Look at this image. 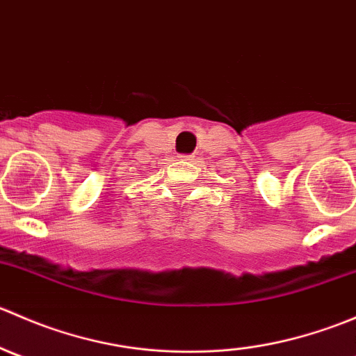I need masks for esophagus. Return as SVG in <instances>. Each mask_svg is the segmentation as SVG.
Instances as JSON below:
<instances>
[{
  "instance_id": "esophagus-1",
  "label": "esophagus",
  "mask_w": 356,
  "mask_h": 356,
  "mask_svg": "<svg viewBox=\"0 0 356 356\" xmlns=\"http://www.w3.org/2000/svg\"><path fill=\"white\" fill-rule=\"evenodd\" d=\"M182 160H193V155H181Z\"/></svg>"
}]
</instances>
